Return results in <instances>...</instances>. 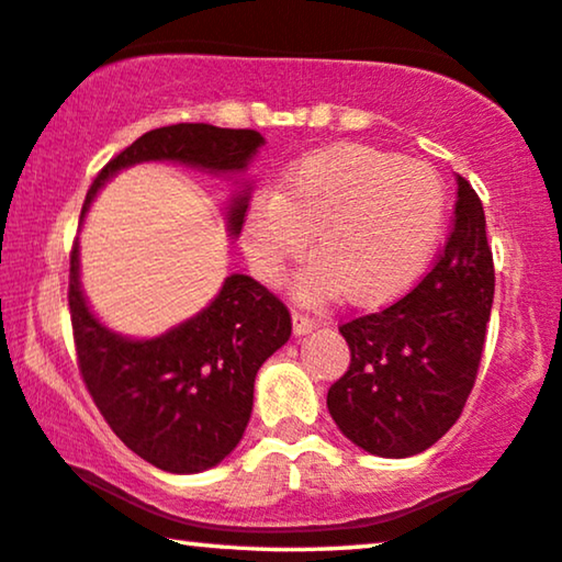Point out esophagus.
Returning a JSON list of instances; mask_svg holds the SVG:
<instances>
[{
    "instance_id": "1",
    "label": "esophagus",
    "mask_w": 562,
    "mask_h": 562,
    "mask_svg": "<svg viewBox=\"0 0 562 562\" xmlns=\"http://www.w3.org/2000/svg\"><path fill=\"white\" fill-rule=\"evenodd\" d=\"M314 329H318V318L301 314V311H293V334L296 336H306Z\"/></svg>"
}]
</instances>
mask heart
Instances as JSON below:
<instances>
[{
	"label": "heart",
	"instance_id": "b5f03b06",
	"mask_svg": "<svg viewBox=\"0 0 562 562\" xmlns=\"http://www.w3.org/2000/svg\"><path fill=\"white\" fill-rule=\"evenodd\" d=\"M445 213V183L427 160L339 145L301 160L279 193L258 195L240 244L263 281H279L314 233L322 256L299 273V296L326 301L349 291L353 304L376 306L427 269Z\"/></svg>",
	"mask_w": 562,
	"mask_h": 562
}]
</instances>
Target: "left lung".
<instances>
[{
    "label": "left lung",
    "mask_w": 562,
    "mask_h": 562,
    "mask_svg": "<svg viewBox=\"0 0 562 562\" xmlns=\"http://www.w3.org/2000/svg\"><path fill=\"white\" fill-rule=\"evenodd\" d=\"M495 296L482 201L457 178L445 251L407 296L341 324L351 364L326 407L341 435L376 457L429 450L460 419L477 376Z\"/></svg>",
    "instance_id": "obj_1"
}]
</instances>
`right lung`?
I'll return each mask as SVG.
<instances>
[{
  "instance_id": "add662e5",
  "label": "right lung",
  "mask_w": 562,
  "mask_h": 562,
  "mask_svg": "<svg viewBox=\"0 0 562 562\" xmlns=\"http://www.w3.org/2000/svg\"><path fill=\"white\" fill-rule=\"evenodd\" d=\"M263 135L205 123L158 127L115 155L85 198L80 226L108 180L140 162H178L236 178L226 231L238 238L251 201L240 178ZM70 316L77 364L112 431L145 462L195 474L236 450L254 409L258 369L291 336V314L251 276L231 273L205 308L150 339L112 331L88 304L80 281V238L70 256Z\"/></svg>"
}]
</instances>
